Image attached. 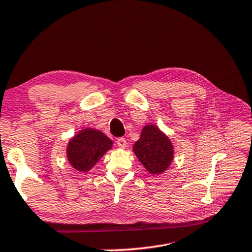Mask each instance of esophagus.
Returning a JSON list of instances; mask_svg holds the SVG:
<instances>
[{
  "label": "esophagus",
  "mask_w": 252,
  "mask_h": 252,
  "mask_svg": "<svg viewBox=\"0 0 252 252\" xmlns=\"http://www.w3.org/2000/svg\"><path fill=\"white\" fill-rule=\"evenodd\" d=\"M117 143H118V147L121 148V149H125V148L127 146V143H126L125 138H119L117 140Z\"/></svg>",
  "instance_id": "1"
}]
</instances>
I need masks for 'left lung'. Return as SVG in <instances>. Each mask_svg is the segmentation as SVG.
<instances>
[{
    "label": "left lung",
    "mask_w": 252,
    "mask_h": 252,
    "mask_svg": "<svg viewBox=\"0 0 252 252\" xmlns=\"http://www.w3.org/2000/svg\"><path fill=\"white\" fill-rule=\"evenodd\" d=\"M143 167L151 175L165 173L174 160V145L156 125H146L132 148Z\"/></svg>",
    "instance_id": "8db88e82"
}]
</instances>
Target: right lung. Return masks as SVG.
Returning a JSON list of instances; mask_svg holds the SVG:
<instances>
[{"label":"right lung","instance_id":"1","mask_svg":"<svg viewBox=\"0 0 252 252\" xmlns=\"http://www.w3.org/2000/svg\"><path fill=\"white\" fill-rule=\"evenodd\" d=\"M113 141L102 131L85 127L78 131L66 147L67 160L74 169L87 173L96 162L112 149Z\"/></svg>","mask_w":252,"mask_h":252}]
</instances>
